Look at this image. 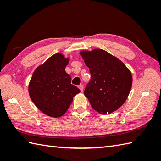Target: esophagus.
Instances as JSON below:
<instances>
[{"instance_id": "esophagus-1", "label": "esophagus", "mask_w": 161, "mask_h": 161, "mask_svg": "<svg viewBox=\"0 0 161 161\" xmlns=\"http://www.w3.org/2000/svg\"><path fill=\"white\" fill-rule=\"evenodd\" d=\"M78 88H80V90L81 91V92H83V91H84V86L82 84H80V86H78Z\"/></svg>"}]
</instances>
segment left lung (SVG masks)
I'll use <instances>...</instances> for the list:
<instances>
[{"label": "left lung", "mask_w": 161, "mask_h": 161, "mask_svg": "<svg viewBox=\"0 0 161 161\" xmlns=\"http://www.w3.org/2000/svg\"><path fill=\"white\" fill-rule=\"evenodd\" d=\"M80 54L91 74L84 93L92 108L102 115L118 110L131 91V71L118 58L102 49L81 50Z\"/></svg>", "instance_id": "8db88e82"}]
</instances>
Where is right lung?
Returning a JSON list of instances; mask_svg holds the SVG:
<instances>
[{"mask_svg":"<svg viewBox=\"0 0 161 161\" xmlns=\"http://www.w3.org/2000/svg\"><path fill=\"white\" fill-rule=\"evenodd\" d=\"M70 57L56 53L41 64L30 79L28 93L33 103L44 114L59 118L66 114L80 90L71 84L65 68Z\"/></svg>","mask_w":161,"mask_h":161,"instance_id":"add662e5","label":"right lung"}]
</instances>
